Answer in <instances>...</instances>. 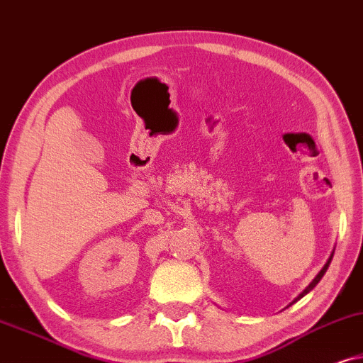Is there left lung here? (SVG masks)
Segmentation results:
<instances>
[{
	"instance_id": "left-lung-1",
	"label": "left lung",
	"mask_w": 363,
	"mask_h": 363,
	"mask_svg": "<svg viewBox=\"0 0 363 363\" xmlns=\"http://www.w3.org/2000/svg\"><path fill=\"white\" fill-rule=\"evenodd\" d=\"M332 257H333V254H330V257H328V260H327V262H325V265H323V267H322V270H320V272H318V274L315 275V279H313V280H312V282H311V284H308V286L306 287V291H303L302 294H298V297H296V298H294V302L301 301V298H302L303 296H306V294H308V292H311V291H312V289H313V287H315L318 282H320V279L323 277V274H325V272H327L328 265H330V262H332ZM294 302H292V303H294ZM292 303H291V306H292Z\"/></svg>"
}]
</instances>
